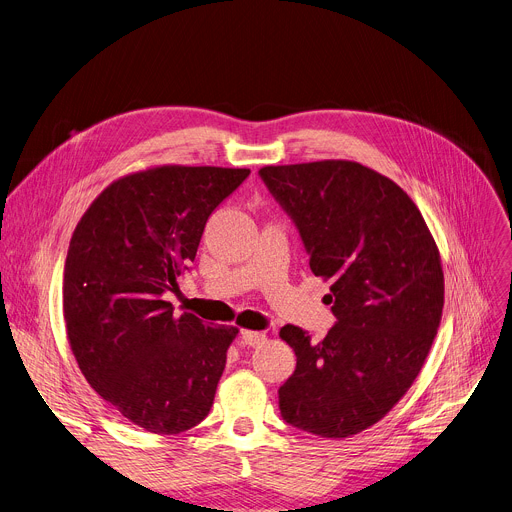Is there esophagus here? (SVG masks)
<instances>
[{
    "label": "esophagus",
    "instance_id": "esophagus-1",
    "mask_svg": "<svg viewBox=\"0 0 512 512\" xmlns=\"http://www.w3.org/2000/svg\"><path fill=\"white\" fill-rule=\"evenodd\" d=\"M241 339L245 345L249 347H259L261 343H265V335L263 333H257V331H243L241 333Z\"/></svg>",
    "mask_w": 512,
    "mask_h": 512
}]
</instances>
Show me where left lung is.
Returning <instances> with one entry per match:
<instances>
[{"instance_id": "obj_1", "label": "left lung", "mask_w": 512, "mask_h": 512, "mask_svg": "<svg viewBox=\"0 0 512 512\" xmlns=\"http://www.w3.org/2000/svg\"><path fill=\"white\" fill-rule=\"evenodd\" d=\"M261 179L294 218L310 269L331 282L337 316L320 343L286 324L296 371L280 388L284 421L345 439L398 404L435 341L445 280L431 230L390 177L355 161L265 165Z\"/></svg>"}]
</instances>
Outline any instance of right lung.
I'll use <instances>...</instances> for the list:
<instances>
[{
  "label": "right lung",
  "mask_w": 512,
  "mask_h": 512,
  "mask_svg": "<svg viewBox=\"0 0 512 512\" xmlns=\"http://www.w3.org/2000/svg\"><path fill=\"white\" fill-rule=\"evenodd\" d=\"M249 169L157 165L128 173L91 202L65 261L63 314L71 351L114 410L155 435L208 416L237 327L173 314L167 290L202 239L214 208Z\"/></svg>",
  "instance_id": "right-lung-1"
}]
</instances>
